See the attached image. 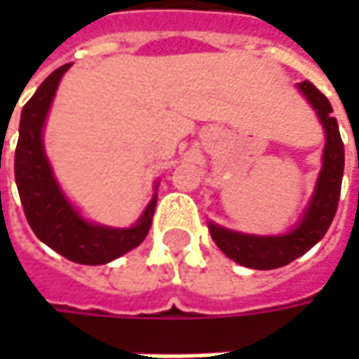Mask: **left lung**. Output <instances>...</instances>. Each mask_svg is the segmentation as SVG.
<instances>
[{"label":"left lung","instance_id":"left-lung-1","mask_svg":"<svg viewBox=\"0 0 359 359\" xmlns=\"http://www.w3.org/2000/svg\"><path fill=\"white\" fill-rule=\"evenodd\" d=\"M299 93L308 100L320 119L325 133L322 170L316 180L308 208L304 210L296 226L280 236H255L241 233L208 222L215 245L233 259L236 264L252 269H276L287 266L296 257L310 252L322 240L330 228L338 210L339 189L344 177V144L339 137V128L332 116V104L322 91L310 81L297 83Z\"/></svg>","mask_w":359,"mask_h":359}]
</instances>
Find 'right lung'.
I'll list each match as a JSON object with an SVG mask.
<instances>
[{
	"label": "right lung",
	"mask_w": 359,
	"mask_h": 359,
	"mask_svg": "<svg viewBox=\"0 0 359 359\" xmlns=\"http://www.w3.org/2000/svg\"><path fill=\"white\" fill-rule=\"evenodd\" d=\"M69 67L72 63H65L46 77L21 109L15 184L27 224L39 240L76 264L102 266L128 254L145 240L158 203V182L154 198L131 228H109L86 219L63 194L43 147V128L57 86Z\"/></svg>",
	"instance_id": "1"
}]
</instances>
